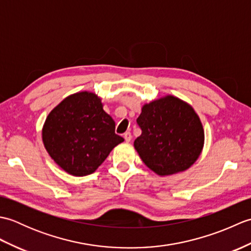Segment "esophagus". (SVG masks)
Listing matches in <instances>:
<instances>
[{"mask_svg": "<svg viewBox=\"0 0 251 251\" xmlns=\"http://www.w3.org/2000/svg\"><path fill=\"white\" fill-rule=\"evenodd\" d=\"M124 139H125L126 142H129V141L131 140V134H130V131H126V132H125V134H124Z\"/></svg>", "mask_w": 251, "mask_h": 251, "instance_id": "1", "label": "esophagus"}]
</instances>
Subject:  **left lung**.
Instances as JSON below:
<instances>
[{
	"mask_svg": "<svg viewBox=\"0 0 251 251\" xmlns=\"http://www.w3.org/2000/svg\"><path fill=\"white\" fill-rule=\"evenodd\" d=\"M141 135L135 149L154 173L173 175L188 169L204 146V129L192 106L167 97L143 105L137 119Z\"/></svg>",
	"mask_w": 251,
	"mask_h": 251,
	"instance_id": "obj_1",
	"label": "left lung"
}]
</instances>
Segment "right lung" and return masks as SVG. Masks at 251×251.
<instances>
[{
  "mask_svg": "<svg viewBox=\"0 0 251 251\" xmlns=\"http://www.w3.org/2000/svg\"><path fill=\"white\" fill-rule=\"evenodd\" d=\"M124 139L115 134V122L93 93L66 98L47 116L43 142L50 157L73 176L94 173Z\"/></svg>",
  "mask_w": 251,
  "mask_h": 251,
  "instance_id": "right-lung-1",
  "label": "right lung"
}]
</instances>
